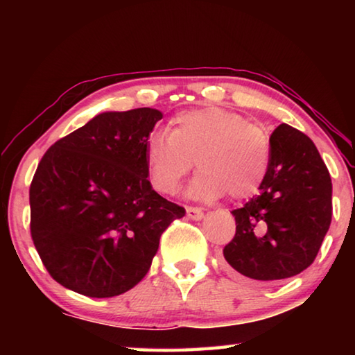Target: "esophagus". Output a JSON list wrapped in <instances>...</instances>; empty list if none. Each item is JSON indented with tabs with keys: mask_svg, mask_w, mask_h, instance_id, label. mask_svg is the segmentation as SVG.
<instances>
[{
	"mask_svg": "<svg viewBox=\"0 0 355 355\" xmlns=\"http://www.w3.org/2000/svg\"><path fill=\"white\" fill-rule=\"evenodd\" d=\"M186 214H188V218L192 220L203 219V211L197 207H186Z\"/></svg>",
	"mask_w": 355,
	"mask_h": 355,
	"instance_id": "obj_1",
	"label": "esophagus"
}]
</instances>
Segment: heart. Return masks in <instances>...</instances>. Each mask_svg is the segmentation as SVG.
<instances>
[{"instance_id":"heart-1","label":"heart","mask_w":355,"mask_h":355,"mask_svg":"<svg viewBox=\"0 0 355 355\" xmlns=\"http://www.w3.org/2000/svg\"><path fill=\"white\" fill-rule=\"evenodd\" d=\"M200 172L188 189L192 199H245L260 189L269 169V139L261 128L222 107L183 111L169 133L148 137L146 163L153 188L173 194L192 166Z\"/></svg>"}]
</instances>
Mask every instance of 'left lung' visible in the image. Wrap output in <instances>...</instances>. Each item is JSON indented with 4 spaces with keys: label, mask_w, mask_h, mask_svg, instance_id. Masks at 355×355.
<instances>
[{
    "label": "left lung",
    "mask_w": 355,
    "mask_h": 355,
    "mask_svg": "<svg viewBox=\"0 0 355 355\" xmlns=\"http://www.w3.org/2000/svg\"><path fill=\"white\" fill-rule=\"evenodd\" d=\"M269 146L266 178L257 196L232 211L236 233L224 248L235 271L261 282L307 269L332 220V182L310 137L282 123Z\"/></svg>",
    "instance_id": "8db88e82"
}]
</instances>
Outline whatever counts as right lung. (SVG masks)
Wrapping results in <instances>:
<instances>
[{"label": "right lung", "mask_w": 355, "mask_h": 355, "mask_svg": "<svg viewBox=\"0 0 355 355\" xmlns=\"http://www.w3.org/2000/svg\"><path fill=\"white\" fill-rule=\"evenodd\" d=\"M163 112H101L53 144L29 188L31 236L58 284L112 297L146 277L159 238L184 208L148 182L146 148Z\"/></svg>", "instance_id": "add662e5"}]
</instances>
